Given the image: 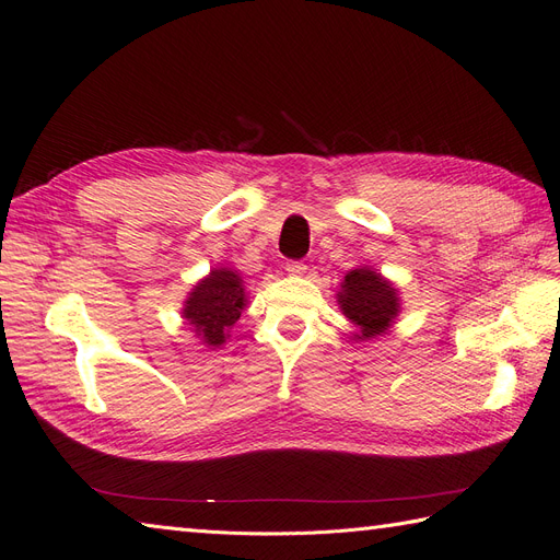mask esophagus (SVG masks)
Returning a JSON list of instances; mask_svg holds the SVG:
<instances>
[{"label":"esophagus","mask_w":560,"mask_h":560,"mask_svg":"<svg viewBox=\"0 0 560 560\" xmlns=\"http://www.w3.org/2000/svg\"><path fill=\"white\" fill-rule=\"evenodd\" d=\"M287 270H290V276H306L308 266L303 261H287Z\"/></svg>","instance_id":"esophagus-1"}]
</instances>
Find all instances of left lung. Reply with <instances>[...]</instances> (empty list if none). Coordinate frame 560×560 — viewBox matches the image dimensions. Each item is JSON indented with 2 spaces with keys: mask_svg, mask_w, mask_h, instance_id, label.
Returning a JSON list of instances; mask_svg holds the SVG:
<instances>
[{
  "mask_svg": "<svg viewBox=\"0 0 560 560\" xmlns=\"http://www.w3.org/2000/svg\"><path fill=\"white\" fill-rule=\"evenodd\" d=\"M336 299L343 315L358 327L352 334L354 341H371L383 336L393 327L401 308L393 282L369 266L348 270Z\"/></svg>",
  "mask_w": 560,
  "mask_h": 560,
  "instance_id": "obj_1",
  "label": "left lung"
}]
</instances>
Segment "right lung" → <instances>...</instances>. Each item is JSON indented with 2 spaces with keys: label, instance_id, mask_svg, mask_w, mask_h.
<instances>
[{
  "label": "right lung",
  "instance_id": "right-lung-1",
  "mask_svg": "<svg viewBox=\"0 0 560 560\" xmlns=\"http://www.w3.org/2000/svg\"><path fill=\"white\" fill-rule=\"evenodd\" d=\"M243 278L231 268H214L184 301L182 317L208 348L226 343L229 329L245 308Z\"/></svg>",
  "mask_w": 560,
  "mask_h": 560
}]
</instances>
